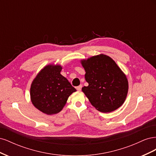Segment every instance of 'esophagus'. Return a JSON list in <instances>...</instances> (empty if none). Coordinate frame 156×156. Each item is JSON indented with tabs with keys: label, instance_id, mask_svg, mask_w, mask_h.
<instances>
[{
	"label": "esophagus",
	"instance_id": "obj_1",
	"mask_svg": "<svg viewBox=\"0 0 156 156\" xmlns=\"http://www.w3.org/2000/svg\"><path fill=\"white\" fill-rule=\"evenodd\" d=\"M81 88H82V85L81 84V85H79L77 87V90L78 91H81Z\"/></svg>",
	"mask_w": 156,
	"mask_h": 156
}]
</instances>
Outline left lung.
I'll use <instances>...</instances> for the list:
<instances>
[{"instance_id":"obj_1","label":"left lung","mask_w":156,"mask_h":156,"mask_svg":"<svg viewBox=\"0 0 156 156\" xmlns=\"http://www.w3.org/2000/svg\"><path fill=\"white\" fill-rule=\"evenodd\" d=\"M87 87L82 91L99 111L111 112L124 103L128 92L126 74L110 56L104 54L81 60Z\"/></svg>"}]
</instances>
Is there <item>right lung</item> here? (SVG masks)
<instances>
[{
	"label": "right lung",
	"instance_id": "right-lung-1",
	"mask_svg": "<svg viewBox=\"0 0 156 156\" xmlns=\"http://www.w3.org/2000/svg\"><path fill=\"white\" fill-rule=\"evenodd\" d=\"M60 64H49L36 75L30 86V100L37 109L48 115L62 110L69 96L76 89L60 74Z\"/></svg>",
	"mask_w": 156,
	"mask_h": 156
}]
</instances>
